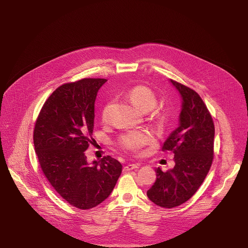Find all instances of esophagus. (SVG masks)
I'll use <instances>...</instances> for the list:
<instances>
[{
	"label": "esophagus",
	"mask_w": 248,
	"mask_h": 248,
	"mask_svg": "<svg viewBox=\"0 0 248 248\" xmlns=\"http://www.w3.org/2000/svg\"><path fill=\"white\" fill-rule=\"evenodd\" d=\"M139 166H140V164H127L124 167V170H132L139 168Z\"/></svg>",
	"instance_id": "1"
}]
</instances>
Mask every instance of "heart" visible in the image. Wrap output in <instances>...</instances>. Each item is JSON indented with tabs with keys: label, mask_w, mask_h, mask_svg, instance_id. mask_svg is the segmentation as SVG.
Returning a JSON list of instances; mask_svg holds the SVG:
<instances>
[{
	"label": "heart",
	"mask_w": 248,
	"mask_h": 248,
	"mask_svg": "<svg viewBox=\"0 0 248 248\" xmlns=\"http://www.w3.org/2000/svg\"><path fill=\"white\" fill-rule=\"evenodd\" d=\"M126 97L142 113L151 111L157 104V98L154 92L144 85H137L130 88L126 92ZM110 110L111 103H106L101 110V118L103 121L109 119ZM152 140L153 135L148 131H129L120 137L119 144L125 150L138 152L143 146L149 144Z\"/></svg>",
	"instance_id": "obj_1"
}]
</instances>
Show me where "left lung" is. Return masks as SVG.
<instances>
[{
	"mask_svg": "<svg viewBox=\"0 0 248 248\" xmlns=\"http://www.w3.org/2000/svg\"><path fill=\"white\" fill-rule=\"evenodd\" d=\"M182 98L179 126L166 139L163 150L172 151L174 167L155 170L157 179L147 191L156 205L173 208L187 201L202 185L214 155L215 127L206 105L192 89L170 79Z\"/></svg>",
	"mask_w": 248,
	"mask_h": 248,
	"instance_id": "8db88e82",
	"label": "left lung"
}]
</instances>
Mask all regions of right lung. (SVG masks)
<instances>
[{"mask_svg": "<svg viewBox=\"0 0 248 248\" xmlns=\"http://www.w3.org/2000/svg\"><path fill=\"white\" fill-rule=\"evenodd\" d=\"M107 81L84 78L58 87L35 124L33 141L40 167L55 190L72 206L91 209L107 199L122 173L111 156L87 162L97 93Z\"/></svg>", "mask_w": 248, "mask_h": 248, "instance_id": "obj_1", "label": "right lung"}]
</instances>
